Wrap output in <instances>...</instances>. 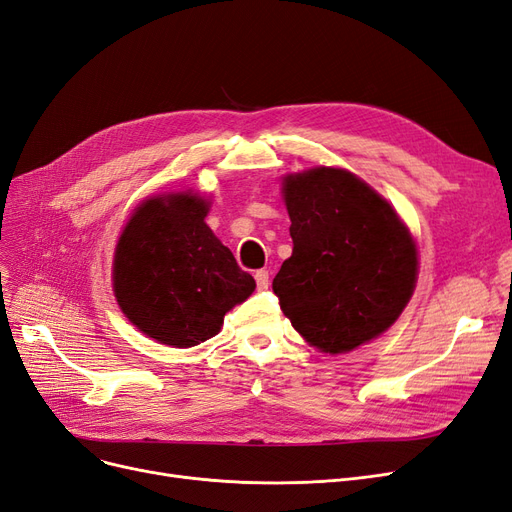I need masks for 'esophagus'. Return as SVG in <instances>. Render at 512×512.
Segmentation results:
<instances>
[{
    "label": "esophagus",
    "mask_w": 512,
    "mask_h": 512,
    "mask_svg": "<svg viewBox=\"0 0 512 512\" xmlns=\"http://www.w3.org/2000/svg\"><path fill=\"white\" fill-rule=\"evenodd\" d=\"M254 279H256V285H258V290H267V288H269V283H271V277H269V271H264V269H260V271H256V275H254Z\"/></svg>",
    "instance_id": "34e87169"
}]
</instances>
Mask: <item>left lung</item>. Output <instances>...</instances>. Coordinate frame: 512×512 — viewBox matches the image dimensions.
Instances as JSON below:
<instances>
[{
    "instance_id": "8db88e82",
    "label": "left lung",
    "mask_w": 512,
    "mask_h": 512,
    "mask_svg": "<svg viewBox=\"0 0 512 512\" xmlns=\"http://www.w3.org/2000/svg\"><path fill=\"white\" fill-rule=\"evenodd\" d=\"M294 241L273 279L283 315L319 351L338 355L378 338L410 302L416 243L391 203L340 168L283 178Z\"/></svg>"
}]
</instances>
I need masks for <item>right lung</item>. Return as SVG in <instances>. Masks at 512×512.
I'll return each mask as SVG.
<instances>
[{"label": "right lung", "instance_id": "add662e5", "mask_svg": "<svg viewBox=\"0 0 512 512\" xmlns=\"http://www.w3.org/2000/svg\"><path fill=\"white\" fill-rule=\"evenodd\" d=\"M208 210L210 201L189 191L145 199L115 248L119 309L142 334L176 349L216 336L224 315L256 288L203 222Z\"/></svg>", "mask_w": 512, "mask_h": 512}]
</instances>
